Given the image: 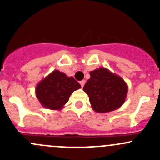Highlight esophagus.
Listing matches in <instances>:
<instances>
[{
	"mask_svg": "<svg viewBox=\"0 0 160 160\" xmlns=\"http://www.w3.org/2000/svg\"><path fill=\"white\" fill-rule=\"evenodd\" d=\"M85 83H86V82H85L84 80H82V81H81V82H80V84H81V87H84Z\"/></svg>",
	"mask_w": 160,
	"mask_h": 160,
	"instance_id": "34e87169",
	"label": "esophagus"
}]
</instances>
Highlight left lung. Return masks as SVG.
Segmentation results:
<instances>
[{
    "instance_id": "8db88e82",
    "label": "left lung",
    "mask_w": 160,
    "mask_h": 160,
    "mask_svg": "<svg viewBox=\"0 0 160 160\" xmlns=\"http://www.w3.org/2000/svg\"><path fill=\"white\" fill-rule=\"evenodd\" d=\"M90 74L83 90L89 96L93 110L97 113H107L119 108L128 92L123 79L104 67L90 71Z\"/></svg>"
}]
</instances>
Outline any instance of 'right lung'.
Instances as JSON below:
<instances>
[{
    "label": "right lung",
    "mask_w": 160,
    "mask_h": 160,
    "mask_svg": "<svg viewBox=\"0 0 160 160\" xmlns=\"http://www.w3.org/2000/svg\"><path fill=\"white\" fill-rule=\"evenodd\" d=\"M81 86L73 77H68L59 70H53L35 88L36 97L45 108L59 111L69 101L70 96Z\"/></svg>",
    "instance_id": "right-lung-1"
}]
</instances>
